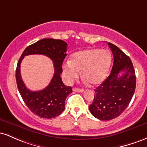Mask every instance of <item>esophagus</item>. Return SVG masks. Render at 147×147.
<instances>
[{
    "mask_svg": "<svg viewBox=\"0 0 147 147\" xmlns=\"http://www.w3.org/2000/svg\"><path fill=\"white\" fill-rule=\"evenodd\" d=\"M73 91L77 92H82L84 91V89L78 88H73Z\"/></svg>",
    "mask_w": 147,
    "mask_h": 147,
    "instance_id": "esophagus-1",
    "label": "esophagus"
}]
</instances>
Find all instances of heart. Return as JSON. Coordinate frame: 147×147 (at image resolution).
I'll return each instance as SVG.
<instances>
[{
  "label": "heart",
  "instance_id": "obj_1",
  "mask_svg": "<svg viewBox=\"0 0 147 147\" xmlns=\"http://www.w3.org/2000/svg\"><path fill=\"white\" fill-rule=\"evenodd\" d=\"M111 64V56L107 50L86 49L74 53L70 61L63 63V71L68 83L78 78L82 71L85 83L97 86L107 77Z\"/></svg>",
  "mask_w": 147,
  "mask_h": 147
}]
</instances>
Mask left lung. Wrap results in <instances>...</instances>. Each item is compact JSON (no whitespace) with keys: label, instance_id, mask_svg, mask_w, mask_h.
I'll use <instances>...</instances> for the list:
<instances>
[{"label":"left lung","instance_id":"8db88e82","mask_svg":"<svg viewBox=\"0 0 147 147\" xmlns=\"http://www.w3.org/2000/svg\"><path fill=\"white\" fill-rule=\"evenodd\" d=\"M113 56L110 75L95 89L89 110L94 117L106 121L117 117L129 106L136 86V73L131 59L119 48L108 43Z\"/></svg>","mask_w":147,"mask_h":147}]
</instances>
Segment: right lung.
<instances>
[{"mask_svg":"<svg viewBox=\"0 0 147 147\" xmlns=\"http://www.w3.org/2000/svg\"><path fill=\"white\" fill-rule=\"evenodd\" d=\"M67 43L65 41L54 38H43L29 45L25 49L20 57L16 70L17 87L25 104L33 113L41 118L56 117L65 109V101L72 93V87L65 86L61 74L62 63L66 57ZM30 54H43L53 60L55 74L49 85L39 91H31L27 89L20 75V67L25 56Z\"/></svg>","mask_w":147,"mask_h":147,"instance_id":"obj_1","label":"right lung"}]
</instances>
